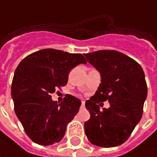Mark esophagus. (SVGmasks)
<instances>
[{
  "mask_svg": "<svg viewBox=\"0 0 157 157\" xmlns=\"http://www.w3.org/2000/svg\"><path fill=\"white\" fill-rule=\"evenodd\" d=\"M85 106V101H82V107Z\"/></svg>",
  "mask_w": 157,
  "mask_h": 157,
  "instance_id": "esophagus-1",
  "label": "esophagus"
}]
</instances>
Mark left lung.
Segmentation results:
<instances>
[{
  "mask_svg": "<svg viewBox=\"0 0 157 157\" xmlns=\"http://www.w3.org/2000/svg\"><path fill=\"white\" fill-rule=\"evenodd\" d=\"M84 56L101 75L98 88L85 104L91 115L84 123L85 133L94 145L118 146L128 140L143 115L148 91L143 69L134 59L115 50ZM106 100L110 108L100 111L97 104Z\"/></svg>",
  "mask_w": 157,
  "mask_h": 157,
  "instance_id": "obj_1",
  "label": "left lung"
}]
</instances>
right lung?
<instances>
[{
    "label": "right lung",
    "mask_w": 157,
    "mask_h": 157,
    "mask_svg": "<svg viewBox=\"0 0 157 157\" xmlns=\"http://www.w3.org/2000/svg\"><path fill=\"white\" fill-rule=\"evenodd\" d=\"M80 63H86L81 53L48 48L29 54L17 65L11 92L14 110L33 142L50 145L63 138L82 102L67 94L58 105L51 94L67 84L69 72Z\"/></svg>",
    "instance_id": "1"
}]
</instances>
